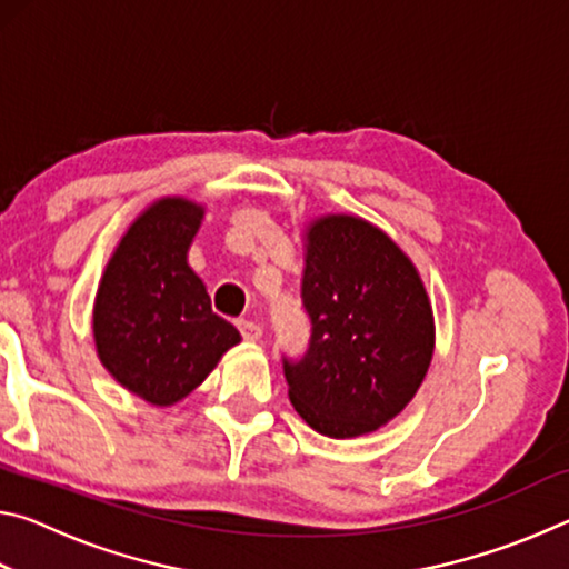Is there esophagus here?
I'll use <instances>...</instances> for the list:
<instances>
[{
	"label": "esophagus",
	"instance_id": "1",
	"mask_svg": "<svg viewBox=\"0 0 569 569\" xmlns=\"http://www.w3.org/2000/svg\"><path fill=\"white\" fill-rule=\"evenodd\" d=\"M238 329H240V336H243V339L248 341V343H256V341H261V326L258 323H253V321H238Z\"/></svg>",
	"mask_w": 569,
	"mask_h": 569
}]
</instances>
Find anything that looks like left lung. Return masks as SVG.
<instances>
[{"label":"left lung","instance_id":"obj_1","mask_svg":"<svg viewBox=\"0 0 569 569\" xmlns=\"http://www.w3.org/2000/svg\"><path fill=\"white\" fill-rule=\"evenodd\" d=\"M301 298L311 341L303 359H283L293 409L333 439L377 431L413 399L435 353L419 271L369 220L323 216L306 228Z\"/></svg>","mask_w":569,"mask_h":569}]
</instances>
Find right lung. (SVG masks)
Returning a JSON list of instances; mask_svg holds the SVG:
<instances>
[{
  "label": "right lung",
  "mask_w": 569,
  "mask_h": 569,
  "mask_svg": "<svg viewBox=\"0 0 569 569\" xmlns=\"http://www.w3.org/2000/svg\"><path fill=\"white\" fill-rule=\"evenodd\" d=\"M206 208L160 198L132 220L104 266L92 336L114 381L152 407H172L206 381L240 343L233 323L210 306L188 250Z\"/></svg>",
  "instance_id": "add662e5"
}]
</instances>
